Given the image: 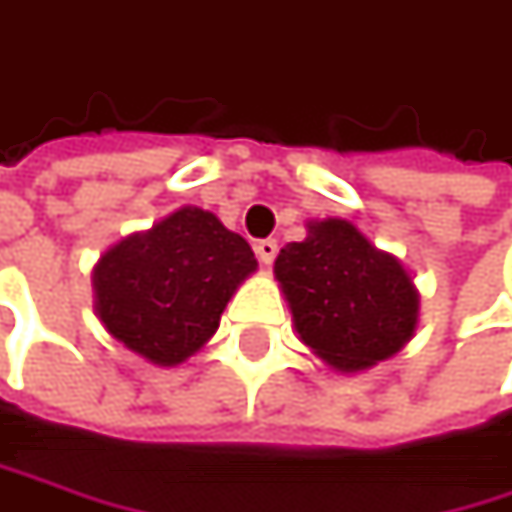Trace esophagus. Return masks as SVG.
Instances as JSON below:
<instances>
[{
    "mask_svg": "<svg viewBox=\"0 0 512 512\" xmlns=\"http://www.w3.org/2000/svg\"><path fill=\"white\" fill-rule=\"evenodd\" d=\"M255 255L260 263H266V266H269V263L278 257V243H275V240H257Z\"/></svg>",
    "mask_w": 512,
    "mask_h": 512,
    "instance_id": "esophagus-1",
    "label": "esophagus"
}]
</instances>
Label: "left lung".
I'll list each match as a JSON object with an SVG mask.
<instances>
[{
    "instance_id": "left-lung-1",
    "label": "left lung",
    "mask_w": 512,
    "mask_h": 512,
    "mask_svg": "<svg viewBox=\"0 0 512 512\" xmlns=\"http://www.w3.org/2000/svg\"><path fill=\"white\" fill-rule=\"evenodd\" d=\"M275 278L304 346L334 369L375 366L413 337L419 296L410 275L346 219L313 222L304 243L281 249Z\"/></svg>"
}]
</instances>
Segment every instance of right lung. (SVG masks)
<instances>
[{
  "mask_svg": "<svg viewBox=\"0 0 512 512\" xmlns=\"http://www.w3.org/2000/svg\"><path fill=\"white\" fill-rule=\"evenodd\" d=\"M255 266L240 234L208 210L181 208L105 252L93 272L96 310L119 343L158 366H175L208 343Z\"/></svg>",
  "mask_w": 512,
  "mask_h": 512,
  "instance_id": "right-lung-1",
  "label": "right lung"
}]
</instances>
